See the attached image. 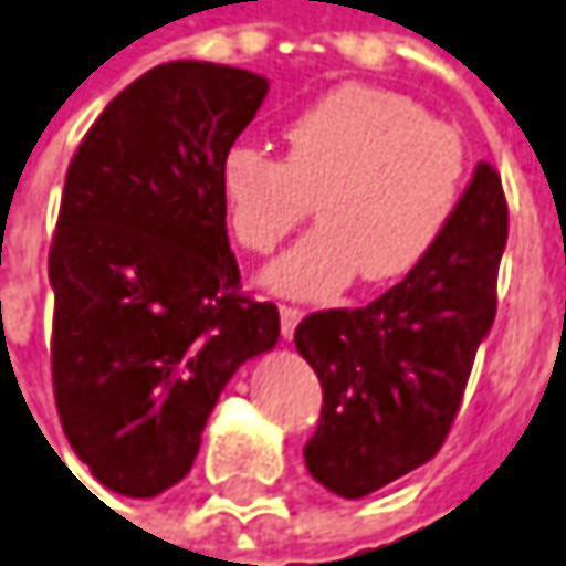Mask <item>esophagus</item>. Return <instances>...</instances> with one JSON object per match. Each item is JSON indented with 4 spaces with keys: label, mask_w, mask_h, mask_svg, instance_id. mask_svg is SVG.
Returning a JSON list of instances; mask_svg holds the SVG:
<instances>
[{
    "label": "esophagus",
    "mask_w": 566,
    "mask_h": 566,
    "mask_svg": "<svg viewBox=\"0 0 566 566\" xmlns=\"http://www.w3.org/2000/svg\"><path fill=\"white\" fill-rule=\"evenodd\" d=\"M302 308L296 305H280V331H283V337L286 340H293V334H296V325L302 322Z\"/></svg>",
    "instance_id": "obj_1"
}]
</instances>
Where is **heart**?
Returning a JSON list of instances; mask_svg holds the SVG:
<instances>
[{
	"label": "heart",
	"mask_w": 566,
	"mask_h": 566,
	"mask_svg": "<svg viewBox=\"0 0 566 566\" xmlns=\"http://www.w3.org/2000/svg\"><path fill=\"white\" fill-rule=\"evenodd\" d=\"M465 143L398 92L340 85L286 127V158L235 143L219 190L235 239L268 254L312 210L318 229L264 273L273 293L331 298L356 273L388 283L446 235L465 190Z\"/></svg>",
	"instance_id": "obj_1"
}]
</instances>
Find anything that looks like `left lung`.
<instances>
[{"label": "left lung", "mask_w": 566, "mask_h": 566, "mask_svg": "<svg viewBox=\"0 0 566 566\" xmlns=\"http://www.w3.org/2000/svg\"><path fill=\"white\" fill-rule=\"evenodd\" d=\"M506 222L500 175L481 161L446 235L398 286L298 322L296 350L325 391L305 468L331 494L359 500L439 452L494 325Z\"/></svg>", "instance_id": "left-lung-1"}]
</instances>
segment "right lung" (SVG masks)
<instances>
[{
  "mask_svg": "<svg viewBox=\"0 0 566 566\" xmlns=\"http://www.w3.org/2000/svg\"><path fill=\"white\" fill-rule=\"evenodd\" d=\"M268 78L197 60L139 75L66 171L53 286V395L104 488L156 496L185 478L219 391L280 337L273 302L241 293L219 158Z\"/></svg>",
  "mask_w": 566,
  "mask_h": 566,
  "instance_id": "right-lung-1",
  "label": "right lung"
}]
</instances>
